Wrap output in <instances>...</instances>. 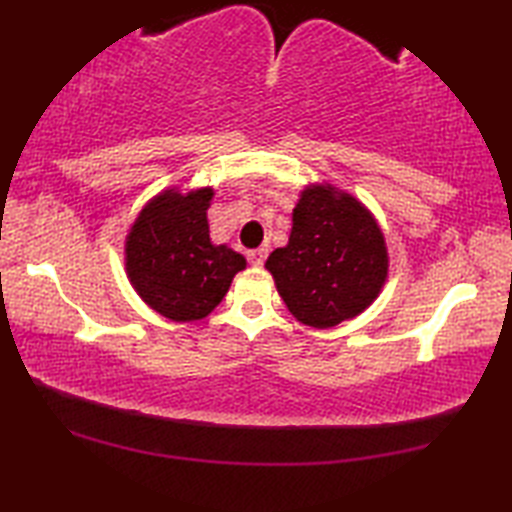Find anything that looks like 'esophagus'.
Listing matches in <instances>:
<instances>
[{
  "label": "esophagus",
  "mask_w": 512,
  "mask_h": 512,
  "mask_svg": "<svg viewBox=\"0 0 512 512\" xmlns=\"http://www.w3.org/2000/svg\"><path fill=\"white\" fill-rule=\"evenodd\" d=\"M266 255H268L266 248H255V250H248L246 257L253 266H262L266 262Z\"/></svg>",
  "instance_id": "1"
}]
</instances>
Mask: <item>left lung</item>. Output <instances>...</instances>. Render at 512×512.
Segmentation results:
<instances>
[{
    "label": "left lung",
    "instance_id": "obj_1",
    "mask_svg": "<svg viewBox=\"0 0 512 512\" xmlns=\"http://www.w3.org/2000/svg\"><path fill=\"white\" fill-rule=\"evenodd\" d=\"M266 268L292 317L325 330L372 306L387 281L389 255L372 211L323 182L301 191L288 244L270 253Z\"/></svg>",
    "mask_w": 512,
    "mask_h": 512
}]
</instances>
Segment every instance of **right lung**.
Returning <instances> with one entry per match:
<instances>
[{"label": "right lung", "instance_id": "right-lung-1", "mask_svg": "<svg viewBox=\"0 0 512 512\" xmlns=\"http://www.w3.org/2000/svg\"><path fill=\"white\" fill-rule=\"evenodd\" d=\"M213 189L160 191L138 213L125 237L129 284L151 310L176 323L200 321L215 310L246 259L209 237Z\"/></svg>", "mask_w": 512, "mask_h": 512}]
</instances>
